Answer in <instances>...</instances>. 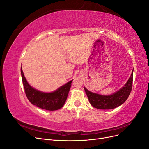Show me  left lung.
<instances>
[{"instance_id": "left-lung-1", "label": "left lung", "mask_w": 149, "mask_h": 149, "mask_svg": "<svg viewBox=\"0 0 149 149\" xmlns=\"http://www.w3.org/2000/svg\"><path fill=\"white\" fill-rule=\"evenodd\" d=\"M133 71L127 82L119 91L109 96H104L89 91L84 87L90 104L100 109H111L120 106L127 100L131 92L133 81Z\"/></svg>"}]
</instances>
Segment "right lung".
<instances>
[{
    "label": "right lung",
    "instance_id": "add662e5",
    "mask_svg": "<svg viewBox=\"0 0 149 149\" xmlns=\"http://www.w3.org/2000/svg\"><path fill=\"white\" fill-rule=\"evenodd\" d=\"M22 79L25 94L32 104L48 111L58 110L63 106L66 102L73 80L62 86L52 93H43L32 88L26 81L21 67Z\"/></svg>",
    "mask_w": 149,
    "mask_h": 149
}]
</instances>
